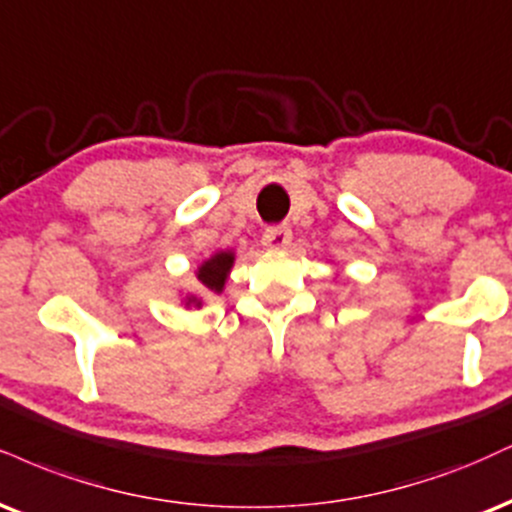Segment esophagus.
Returning <instances> with one entry per match:
<instances>
[{"instance_id":"obj_1","label":"esophagus","mask_w":512,"mask_h":512,"mask_svg":"<svg viewBox=\"0 0 512 512\" xmlns=\"http://www.w3.org/2000/svg\"><path fill=\"white\" fill-rule=\"evenodd\" d=\"M291 240H293V233L288 226H272V229L264 231L262 245L269 250H286L288 245H291Z\"/></svg>"}]
</instances>
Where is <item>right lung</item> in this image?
<instances>
[{
    "mask_svg": "<svg viewBox=\"0 0 512 512\" xmlns=\"http://www.w3.org/2000/svg\"><path fill=\"white\" fill-rule=\"evenodd\" d=\"M233 262H236V252L233 250L214 252V255H209L207 260L195 269L197 281L202 283V288H205L207 293H212V295L224 293L226 281H229V274L233 269ZM181 305L186 307V310H200V307L205 305V300H202L200 295L188 293L186 298L181 300Z\"/></svg>",
    "mask_w": 512,
    "mask_h": 512,
    "instance_id": "1",
    "label": "right lung"
}]
</instances>
